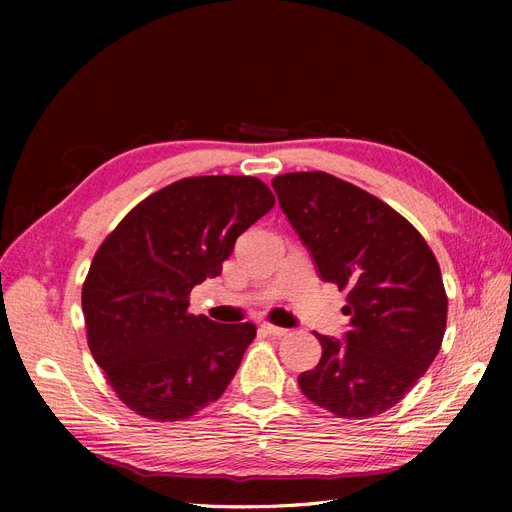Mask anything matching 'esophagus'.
I'll use <instances>...</instances> for the list:
<instances>
[{"label": "esophagus", "instance_id": "esophagus-1", "mask_svg": "<svg viewBox=\"0 0 512 512\" xmlns=\"http://www.w3.org/2000/svg\"><path fill=\"white\" fill-rule=\"evenodd\" d=\"M262 331H265L267 335H273V337H284L288 333V329H282V327H275V324H269L265 322L262 324Z\"/></svg>", "mask_w": 512, "mask_h": 512}]
</instances>
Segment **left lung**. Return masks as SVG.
Segmentation results:
<instances>
[{
    "instance_id": "8db88e82",
    "label": "left lung",
    "mask_w": 512,
    "mask_h": 512,
    "mask_svg": "<svg viewBox=\"0 0 512 512\" xmlns=\"http://www.w3.org/2000/svg\"><path fill=\"white\" fill-rule=\"evenodd\" d=\"M290 226L322 282L348 288L344 339L316 333L322 356L299 386L342 418L399 404L436 359L446 329L438 260L406 218L380 198L327 173L273 179Z\"/></svg>"
}]
</instances>
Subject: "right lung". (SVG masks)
<instances>
[{
  "label": "right lung",
  "instance_id": "obj_1",
  "mask_svg": "<svg viewBox=\"0 0 512 512\" xmlns=\"http://www.w3.org/2000/svg\"><path fill=\"white\" fill-rule=\"evenodd\" d=\"M273 205L256 177L181 179L136 205L100 245L83 284L87 342L136 414L181 421L235 378L256 327L188 314V297L222 273L235 241Z\"/></svg>",
  "mask_w": 512,
  "mask_h": 512
}]
</instances>
